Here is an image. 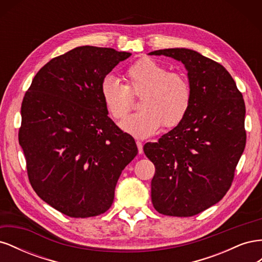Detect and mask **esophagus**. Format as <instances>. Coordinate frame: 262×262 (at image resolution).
<instances>
[{"instance_id":"1","label":"esophagus","mask_w":262,"mask_h":262,"mask_svg":"<svg viewBox=\"0 0 262 262\" xmlns=\"http://www.w3.org/2000/svg\"><path fill=\"white\" fill-rule=\"evenodd\" d=\"M137 145H138V149H139V154H143V143L140 141H137Z\"/></svg>"}]
</instances>
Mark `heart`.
<instances>
[{
  "mask_svg": "<svg viewBox=\"0 0 262 262\" xmlns=\"http://www.w3.org/2000/svg\"><path fill=\"white\" fill-rule=\"evenodd\" d=\"M125 85L107 76L100 86L101 98L109 116L115 120L124 118L131 110L132 97H140L141 112L120 123V128L131 136L145 139L164 124L166 128L178 125L187 116L192 101V91L188 78L150 58L134 62L124 73Z\"/></svg>",
  "mask_w": 262,
  "mask_h": 262,
  "instance_id": "1",
  "label": "heart"
}]
</instances>
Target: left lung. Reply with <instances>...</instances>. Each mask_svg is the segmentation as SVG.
Instances as JSON below:
<instances>
[{
    "mask_svg": "<svg viewBox=\"0 0 262 262\" xmlns=\"http://www.w3.org/2000/svg\"><path fill=\"white\" fill-rule=\"evenodd\" d=\"M148 54L184 63L192 91L184 120L143 147L155 166L152 203L164 215L192 216L217 203L232 186L246 145L245 101L227 70L199 52L172 48Z\"/></svg>",
    "mask_w": 262,
    "mask_h": 262,
    "instance_id": "left-lung-1",
    "label": "left lung"
}]
</instances>
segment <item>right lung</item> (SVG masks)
I'll use <instances>...</instances> for the list:
<instances>
[{
  "instance_id": "right-lung-1",
  "label": "right lung",
  "mask_w": 262,
  "mask_h": 262,
  "mask_svg": "<svg viewBox=\"0 0 262 262\" xmlns=\"http://www.w3.org/2000/svg\"><path fill=\"white\" fill-rule=\"evenodd\" d=\"M130 52L77 47L35 75L21 102L19 144L30 185L71 217L105 213L136 141L108 117L100 86Z\"/></svg>"
}]
</instances>
